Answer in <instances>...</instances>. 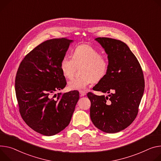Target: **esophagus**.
I'll return each instance as SVG.
<instances>
[{"mask_svg":"<svg viewBox=\"0 0 161 161\" xmlns=\"http://www.w3.org/2000/svg\"><path fill=\"white\" fill-rule=\"evenodd\" d=\"M80 96H84L86 95V92L85 91H80Z\"/></svg>","mask_w":161,"mask_h":161,"instance_id":"esophagus-1","label":"esophagus"}]
</instances>
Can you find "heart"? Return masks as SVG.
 Here are the masks:
<instances>
[{"label":"heart","mask_w":161,"mask_h":161,"mask_svg":"<svg viewBox=\"0 0 161 161\" xmlns=\"http://www.w3.org/2000/svg\"><path fill=\"white\" fill-rule=\"evenodd\" d=\"M83 65L80 77L70 79L67 83L69 90H82L92 83L103 79L108 70L107 58L101 56V53L86 44H82L76 47L73 57L65 54L60 62V69L63 75L67 78L74 75L77 66Z\"/></svg>","instance_id":"1"}]
</instances>
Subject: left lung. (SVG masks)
<instances>
[{
	"label": "left lung",
	"instance_id": "8db88e82",
	"mask_svg": "<svg viewBox=\"0 0 161 161\" xmlns=\"http://www.w3.org/2000/svg\"><path fill=\"white\" fill-rule=\"evenodd\" d=\"M95 40L108 55V70L93 90L110 94H87L91 103L90 116L96 128L114 134L136 119L144 91V75L137 58L125 43L105 37Z\"/></svg>",
	"mask_w": 161,
	"mask_h": 161
}]
</instances>
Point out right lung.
I'll use <instances>...</instances> for the list:
<instances>
[{
    "label": "right lung",
    "mask_w": 161,
    "mask_h": 161,
    "mask_svg": "<svg viewBox=\"0 0 161 161\" xmlns=\"http://www.w3.org/2000/svg\"><path fill=\"white\" fill-rule=\"evenodd\" d=\"M73 40H48L29 53L15 78L19 112L25 123L36 132L51 136L69 124L79 99V92L58 93L67 82L60 69L62 58Z\"/></svg>",
    "instance_id": "1"
}]
</instances>
